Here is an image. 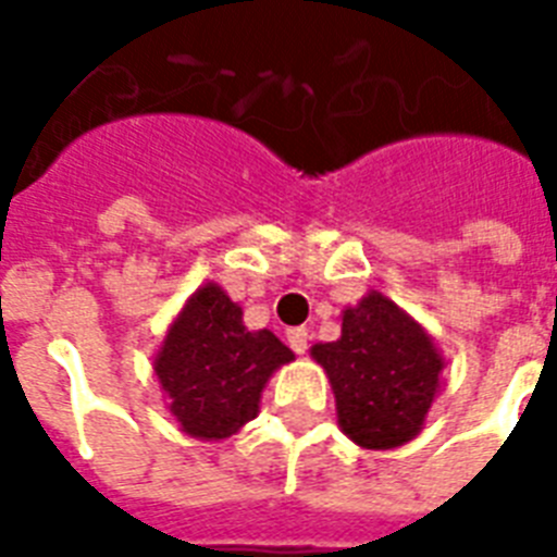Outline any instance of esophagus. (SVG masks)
Wrapping results in <instances>:
<instances>
[{
	"instance_id": "obj_1",
	"label": "esophagus",
	"mask_w": 557,
	"mask_h": 557,
	"mask_svg": "<svg viewBox=\"0 0 557 557\" xmlns=\"http://www.w3.org/2000/svg\"><path fill=\"white\" fill-rule=\"evenodd\" d=\"M286 338H288V347L295 349L297 356H304L306 349H309V332H306L304 326H295V330H288Z\"/></svg>"
}]
</instances>
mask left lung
Listing matches in <instances>:
<instances>
[{
    "mask_svg": "<svg viewBox=\"0 0 557 557\" xmlns=\"http://www.w3.org/2000/svg\"><path fill=\"white\" fill-rule=\"evenodd\" d=\"M312 358L335 389L338 424L361 448H398L422 431L442 358L428 332L379 292L344 312L341 338Z\"/></svg>",
    "mask_w": 557,
    "mask_h": 557,
    "instance_id": "1",
    "label": "left lung"
}]
</instances>
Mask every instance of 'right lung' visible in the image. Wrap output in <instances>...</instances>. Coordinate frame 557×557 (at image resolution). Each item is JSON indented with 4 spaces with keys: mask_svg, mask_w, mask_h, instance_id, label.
<instances>
[{
    "mask_svg": "<svg viewBox=\"0 0 557 557\" xmlns=\"http://www.w3.org/2000/svg\"><path fill=\"white\" fill-rule=\"evenodd\" d=\"M292 358L274 332L245 330L243 309L208 283L170 326L156 375L182 431L225 440L257 416L265 381Z\"/></svg>",
    "mask_w": 557,
    "mask_h": 557,
    "instance_id": "1",
    "label": "right lung"
}]
</instances>
